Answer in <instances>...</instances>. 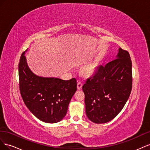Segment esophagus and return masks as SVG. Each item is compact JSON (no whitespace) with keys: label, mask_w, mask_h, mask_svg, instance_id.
<instances>
[{"label":"esophagus","mask_w":150,"mask_h":150,"mask_svg":"<svg viewBox=\"0 0 150 150\" xmlns=\"http://www.w3.org/2000/svg\"><path fill=\"white\" fill-rule=\"evenodd\" d=\"M82 86H83V83L80 82V81H78V86H77V88H78V90H80L81 89V88H82Z\"/></svg>","instance_id":"34e87169"}]
</instances>
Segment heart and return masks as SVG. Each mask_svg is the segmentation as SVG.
<instances>
[{"label": "heart", "mask_w": 150, "mask_h": 150, "mask_svg": "<svg viewBox=\"0 0 150 150\" xmlns=\"http://www.w3.org/2000/svg\"><path fill=\"white\" fill-rule=\"evenodd\" d=\"M95 69H96V67H95V66L93 64H88L83 67L82 70L83 74L86 76H92L94 73Z\"/></svg>", "instance_id": "b5f03b06"}]
</instances>
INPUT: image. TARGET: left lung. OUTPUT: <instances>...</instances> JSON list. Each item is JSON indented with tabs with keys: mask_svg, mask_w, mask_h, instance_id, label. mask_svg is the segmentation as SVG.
<instances>
[{
	"mask_svg": "<svg viewBox=\"0 0 150 150\" xmlns=\"http://www.w3.org/2000/svg\"><path fill=\"white\" fill-rule=\"evenodd\" d=\"M132 88V63L128 51L121 48L116 59L98 67L83 86L86 114L94 123L110 121L128 101Z\"/></svg>",
	"mask_w": 150,
	"mask_h": 150,
	"instance_id": "8db88e82",
	"label": "left lung"
}]
</instances>
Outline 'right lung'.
Returning <instances> with one entry per match:
<instances>
[{"label": "right lung", "instance_id": "add662e5", "mask_svg": "<svg viewBox=\"0 0 150 150\" xmlns=\"http://www.w3.org/2000/svg\"><path fill=\"white\" fill-rule=\"evenodd\" d=\"M25 52L20 58L19 77L20 91L25 106L43 122L56 123L61 121L77 90L76 79L65 81L37 76L30 69Z\"/></svg>", "mask_w": 150, "mask_h": 150}]
</instances>
